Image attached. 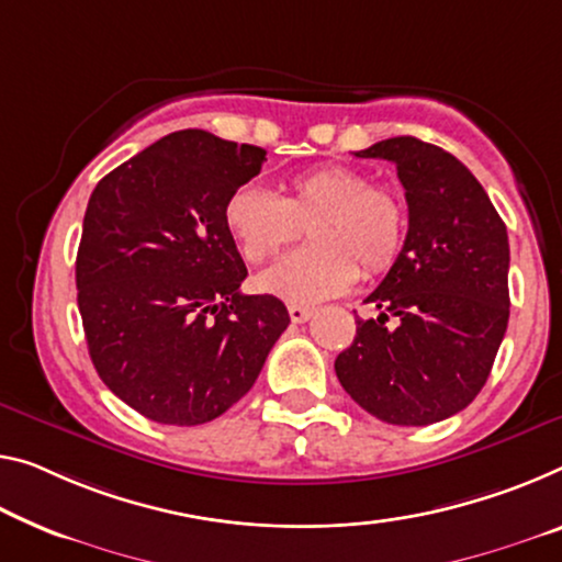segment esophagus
Wrapping results in <instances>:
<instances>
[{"label":"esophagus","mask_w":562,"mask_h":562,"mask_svg":"<svg viewBox=\"0 0 562 562\" xmlns=\"http://www.w3.org/2000/svg\"><path fill=\"white\" fill-rule=\"evenodd\" d=\"M289 316H291V322H293V324H304V322H308L311 316H314V311H311L308 306L291 304V306H289Z\"/></svg>","instance_id":"obj_1"}]
</instances>
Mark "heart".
<instances>
[{
  "label": "heart",
  "instance_id": "1",
  "mask_svg": "<svg viewBox=\"0 0 562 562\" xmlns=\"http://www.w3.org/2000/svg\"><path fill=\"white\" fill-rule=\"evenodd\" d=\"M248 263H263L308 226L314 244L293 251L256 279V286L289 304H318L349 291L359 279L384 273L400 258L407 211L386 186L349 166L308 168L283 183V195L240 186L223 211Z\"/></svg>",
  "mask_w": 562,
  "mask_h": 562
}]
</instances>
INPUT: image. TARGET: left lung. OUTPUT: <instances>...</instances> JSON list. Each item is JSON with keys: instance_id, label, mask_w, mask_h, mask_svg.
Returning <instances> with one entry per match:
<instances>
[{"instance_id": "8db88e82", "label": "left lung", "mask_w": 562, "mask_h": 562, "mask_svg": "<svg viewBox=\"0 0 562 562\" xmlns=\"http://www.w3.org/2000/svg\"><path fill=\"white\" fill-rule=\"evenodd\" d=\"M357 158L396 166L409 205L402 254L367 301L353 344L334 361L371 417L425 427L462 412L485 386L510 318L507 228L477 178L437 145L390 137ZM394 315L397 324L386 327Z\"/></svg>"}]
</instances>
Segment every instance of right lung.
Masks as SVG:
<instances>
[{"mask_svg":"<svg viewBox=\"0 0 562 562\" xmlns=\"http://www.w3.org/2000/svg\"><path fill=\"white\" fill-rule=\"evenodd\" d=\"M266 150L178 131L94 186L75 279L90 359L108 390L160 425H205L261 374L289 311L246 296L223 218Z\"/></svg>","mask_w":562,"mask_h":562,"instance_id":"add662e5","label":"right lung"}]
</instances>
